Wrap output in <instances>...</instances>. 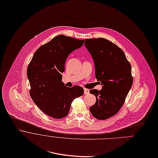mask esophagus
I'll list each match as a JSON object with an SVG mask.
<instances>
[{
  "label": "esophagus",
  "instance_id": "1",
  "mask_svg": "<svg viewBox=\"0 0 158 158\" xmlns=\"http://www.w3.org/2000/svg\"><path fill=\"white\" fill-rule=\"evenodd\" d=\"M89 92H90V91H89V89H84V94H85V95H87V94H89Z\"/></svg>",
  "mask_w": 158,
  "mask_h": 158
}]
</instances>
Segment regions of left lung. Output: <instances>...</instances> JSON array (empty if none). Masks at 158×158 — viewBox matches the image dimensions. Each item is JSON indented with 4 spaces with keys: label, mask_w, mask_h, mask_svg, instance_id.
I'll return each instance as SVG.
<instances>
[{
    "label": "left lung",
    "mask_w": 158,
    "mask_h": 158,
    "mask_svg": "<svg viewBox=\"0 0 158 158\" xmlns=\"http://www.w3.org/2000/svg\"><path fill=\"white\" fill-rule=\"evenodd\" d=\"M85 46L95 63V76L101 90H90L96 101L90 111L98 120L115 115L123 105L133 82L131 66L123 51L105 38L85 39Z\"/></svg>",
    "instance_id": "left-lung-1"
}]
</instances>
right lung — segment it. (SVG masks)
<instances>
[{
    "mask_svg": "<svg viewBox=\"0 0 158 158\" xmlns=\"http://www.w3.org/2000/svg\"><path fill=\"white\" fill-rule=\"evenodd\" d=\"M84 43V40L57 36L36 51L28 65L30 95L35 104L49 117H66L73 101L84 94L82 87H67L62 81L67 57Z\"/></svg>",
    "mask_w": 158,
    "mask_h": 158,
    "instance_id": "add662e5",
    "label": "right lung"
}]
</instances>
